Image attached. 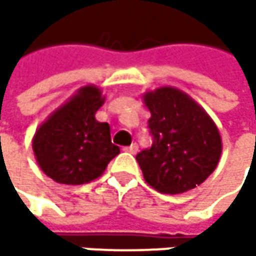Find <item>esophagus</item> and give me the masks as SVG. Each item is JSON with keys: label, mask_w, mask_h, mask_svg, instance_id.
<instances>
[{"label": "esophagus", "mask_w": 256, "mask_h": 256, "mask_svg": "<svg viewBox=\"0 0 256 256\" xmlns=\"http://www.w3.org/2000/svg\"><path fill=\"white\" fill-rule=\"evenodd\" d=\"M124 150H126V152H129V154H136V152H138V146L134 142V144H130V146L124 147Z\"/></svg>", "instance_id": "esophagus-1"}]
</instances>
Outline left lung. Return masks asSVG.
<instances>
[{
    "instance_id": "8db88e82",
    "label": "left lung",
    "mask_w": 256,
    "mask_h": 256,
    "mask_svg": "<svg viewBox=\"0 0 256 256\" xmlns=\"http://www.w3.org/2000/svg\"><path fill=\"white\" fill-rule=\"evenodd\" d=\"M150 112V149L136 155L146 182L161 194H182L216 169L222 144L218 127L202 107L175 87L142 96Z\"/></svg>"
}]
</instances>
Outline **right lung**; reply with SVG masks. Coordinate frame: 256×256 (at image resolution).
I'll return each mask as SVG.
<instances>
[{
	"mask_svg": "<svg viewBox=\"0 0 256 256\" xmlns=\"http://www.w3.org/2000/svg\"><path fill=\"white\" fill-rule=\"evenodd\" d=\"M104 104L96 86H84L35 132L34 154L41 170L61 184H86L101 176L118 154L110 126L95 114Z\"/></svg>",
	"mask_w": 256,
	"mask_h": 256,
	"instance_id": "add662e5",
	"label": "right lung"
}]
</instances>
